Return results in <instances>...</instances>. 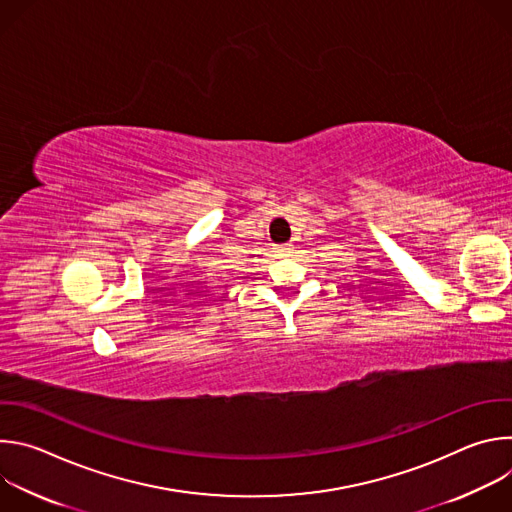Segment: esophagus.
I'll use <instances>...</instances> for the list:
<instances>
[{"mask_svg":"<svg viewBox=\"0 0 512 512\" xmlns=\"http://www.w3.org/2000/svg\"><path fill=\"white\" fill-rule=\"evenodd\" d=\"M273 253L283 259V257H289L291 253H294V247H291V245H275Z\"/></svg>","mask_w":512,"mask_h":512,"instance_id":"1","label":"esophagus"}]
</instances>
